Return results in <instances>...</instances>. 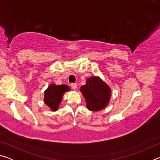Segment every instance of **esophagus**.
I'll list each match as a JSON object with an SVG mask.
<instances>
[{"instance_id": "1", "label": "esophagus", "mask_w": 160, "mask_h": 160, "mask_svg": "<svg viewBox=\"0 0 160 160\" xmlns=\"http://www.w3.org/2000/svg\"><path fill=\"white\" fill-rule=\"evenodd\" d=\"M70 86H71V88H72V90H76L77 88H78V85L75 83H72L71 85H70Z\"/></svg>"}]
</instances>
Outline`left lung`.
Segmentation results:
<instances>
[{
	"label": "left lung",
	"instance_id": "1",
	"mask_svg": "<svg viewBox=\"0 0 160 160\" xmlns=\"http://www.w3.org/2000/svg\"><path fill=\"white\" fill-rule=\"evenodd\" d=\"M80 92L85 99L87 108L92 112L106 108L112 95L110 87L99 76L88 78L85 85L80 87Z\"/></svg>",
	"mask_w": 160,
	"mask_h": 160
}]
</instances>
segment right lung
<instances>
[{"label":"right lung","mask_w":160,"mask_h":160,"mask_svg":"<svg viewBox=\"0 0 160 160\" xmlns=\"http://www.w3.org/2000/svg\"><path fill=\"white\" fill-rule=\"evenodd\" d=\"M70 90L66 85H56L50 84L44 91V102L51 112H56L58 109L59 104L61 103L63 94Z\"/></svg>","instance_id":"add662e5"}]
</instances>
